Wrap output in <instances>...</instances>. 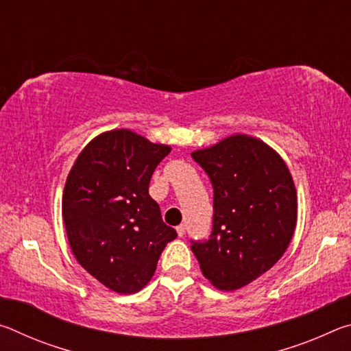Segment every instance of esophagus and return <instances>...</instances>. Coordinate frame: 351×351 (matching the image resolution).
<instances>
[{"label": "esophagus", "instance_id": "1", "mask_svg": "<svg viewBox=\"0 0 351 351\" xmlns=\"http://www.w3.org/2000/svg\"><path fill=\"white\" fill-rule=\"evenodd\" d=\"M176 232H178V235H180V237H182L184 234H186V224H180V226H178Z\"/></svg>", "mask_w": 351, "mask_h": 351}]
</instances>
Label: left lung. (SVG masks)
Returning a JSON list of instances; mask_svg holds the SVG:
<instances>
[{
  "instance_id": "8db88e82",
  "label": "left lung",
  "mask_w": 351,
  "mask_h": 351,
  "mask_svg": "<svg viewBox=\"0 0 351 351\" xmlns=\"http://www.w3.org/2000/svg\"><path fill=\"white\" fill-rule=\"evenodd\" d=\"M213 189L209 239L192 240L204 277L234 291L274 266L297 221V195L287 164L251 136L235 134L192 153Z\"/></svg>"
}]
</instances>
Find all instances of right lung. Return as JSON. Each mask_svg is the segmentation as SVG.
<instances>
[{
	"label": "right lung",
	"mask_w": 351,
	"mask_h": 351,
	"mask_svg": "<svg viewBox=\"0 0 351 351\" xmlns=\"http://www.w3.org/2000/svg\"><path fill=\"white\" fill-rule=\"evenodd\" d=\"M169 153L170 147L130 130H112L83 148L68 175L62 213L71 249L116 293L144 288L178 237L148 195L153 171Z\"/></svg>",
	"instance_id": "1"
}]
</instances>
